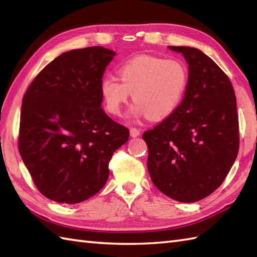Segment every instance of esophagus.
Returning a JSON list of instances; mask_svg holds the SVG:
<instances>
[{"label":"esophagus","mask_w":257,"mask_h":257,"mask_svg":"<svg viewBox=\"0 0 257 257\" xmlns=\"http://www.w3.org/2000/svg\"><path fill=\"white\" fill-rule=\"evenodd\" d=\"M130 136H132L133 138L139 137V136H140V130L137 129V128H132V129H130Z\"/></svg>","instance_id":"esophagus-1"}]
</instances>
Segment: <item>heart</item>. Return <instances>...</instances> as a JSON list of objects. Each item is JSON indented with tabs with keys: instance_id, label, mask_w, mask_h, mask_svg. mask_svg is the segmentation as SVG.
I'll return each instance as SVG.
<instances>
[{
	"instance_id": "heart-1",
	"label": "heart",
	"mask_w": 257,
	"mask_h": 257,
	"mask_svg": "<svg viewBox=\"0 0 257 257\" xmlns=\"http://www.w3.org/2000/svg\"><path fill=\"white\" fill-rule=\"evenodd\" d=\"M119 79L102 77L99 92L106 110L120 116L133 92L136 101L130 109L135 118L149 116L161 120L170 116L182 102L189 84V72L178 59L137 56L118 69Z\"/></svg>"
}]
</instances>
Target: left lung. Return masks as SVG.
I'll use <instances>...</instances> for the list:
<instances>
[{
	"mask_svg": "<svg viewBox=\"0 0 257 257\" xmlns=\"http://www.w3.org/2000/svg\"><path fill=\"white\" fill-rule=\"evenodd\" d=\"M169 48L187 61L189 84L177 110L143 135L147 168L163 194L192 203L214 192L236 159V97L225 73L203 52Z\"/></svg>",
	"mask_w": 257,
	"mask_h": 257,
	"instance_id": "8db88e82",
	"label": "left lung"
}]
</instances>
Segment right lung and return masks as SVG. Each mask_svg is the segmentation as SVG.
<instances>
[{"label": "right lung", "mask_w": 257, "mask_h": 257, "mask_svg": "<svg viewBox=\"0 0 257 257\" xmlns=\"http://www.w3.org/2000/svg\"><path fill=\"white\" fill-rule=\"evenodd\" d=\"M114 55L101 46L63 53L23 97L20 155L40 192L58 203L99 192L113 152L129 139V130L101 108L99 84Z\"/></svg>", "instance_id": "right-lung-1"}]
</instances>
